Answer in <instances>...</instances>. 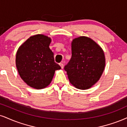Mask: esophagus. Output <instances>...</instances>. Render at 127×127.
<instances>
[{"mask_svg":"<svg viewBox=\"0 0 127 127\" xmlns=\"http://www.w3.org/2000/svg\"><path fill=\"white\" fill-rule=\"evenodd\" d=\"M59 65H60V66H61V68H62V69L64 68V64H63V63H60V64H59Z\"/></svg>","mask_w":127,"mask_h":127,"instance_id":"obj_1","label":"esophagus"}]
</instances>
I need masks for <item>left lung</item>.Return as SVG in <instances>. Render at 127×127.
Returning <instances> with one entry per match:
<instances>
[{
	"label": "left lung",
	"instance_id": "1",
	"mask_svg": "<svg viewBox=\"0 0 127 127\" xmlns=\"http://www.w3.org/2000/svg\"><path fill=\"white\" fill-rule=\"evenodd\" d=\"M72 57L64 67L70 82L80 90H87L99 79L104 71V51L96 42L85 36L73 40Z\"/></svg>",
	"mask_w": 127,
	"mask_h": 127
}]
</instances>
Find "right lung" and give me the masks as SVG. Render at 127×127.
<instances>
[{
	"instance_id": "right-lung-1",
	"label": "right lung",
	"mask_w": 127,
	"mask_h": 127,
	"mask_svg": "<svg viewBox=\"0 0 127 127\" xmlns=\"http://www.w3.org/2000/svg\"><path fill=\"white\" fill-rule=\"evenodd\" d=\"M51 38L43 35L29 37L17 51L16 65L20 77L35 89L46 87L61 66L55 62L50 49Z\"/></svg>"
}]
</instances>
